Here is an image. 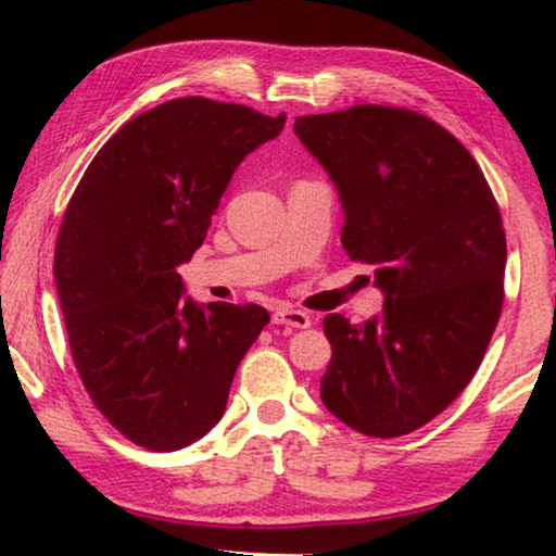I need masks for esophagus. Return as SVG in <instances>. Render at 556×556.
<instances>
[{
	"mask_svg": "<svg viewBox=\"0 0 556 556\" xmlns=\"http://www.w3.org/2000/svg\"><path fill=\"white\" fill-rule=\"evenodd\" d=\"M271 324L289 328H308L312 326V316L306 312H296V308H277V312L271 314Z\"/></svg>",
	"mask_w": 556,
	"mask_h": 556,
	"instance_id": "1",
	"label": "esophagus"
}]
</instances>
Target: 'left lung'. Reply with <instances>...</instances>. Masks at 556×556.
I'll list each match as a JSON object with an SVG mask.
<instances>
[{
	"label": "left lung",
	"mask_w": 556,
	"mask_h": 556,
	"mask_svg": "<svg viewBox=\"0 0 556 556\" xmlns=\"http://www.w3.org/2000/svg\"><path fill=\"white\" fill-rule=\"evenodd\" d=\"M294 131L341 195V242L375 267L382 312L324 318L326 409L392 439L425 427L473 378L503 308L505 230L468 149L404 108L296 117Z\"/></svg>",
	"instance_id": "8db88e82"
}]
</instances>
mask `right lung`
Masks as SVG:
<instances>
[{
    "label": "right lung",
    "mask_w": 556,
    "mask_h": 556,
    "mask_svg": "<svg viewBox=\"0 0 556 556\" xmlns=\"http://www.w3.org/2000/svg\"><path fill=\"white\" fill-rule=\"evenodd\" d=\"M287 115L178 98L112 135L75 188L53 277L90 400L137 446L178 451L218 425L267 308L186 296L178 265L211 228L235 168Z\"/></svg>",
    "instance_id": "obj_1"
}]
</instances>
